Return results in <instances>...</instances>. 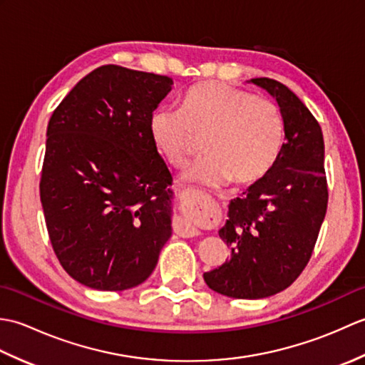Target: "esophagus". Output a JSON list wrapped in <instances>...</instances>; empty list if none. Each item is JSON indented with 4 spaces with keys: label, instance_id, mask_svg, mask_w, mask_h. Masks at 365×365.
Listing matches in <instances>:
<instances>
[{
    "label": "esophagus",
    "instance_id": "esophagus-1",
    "mask_svg": "<svg viewBox=\"0 0 365 365\" xmlns=\"http://www.w3.org/2000/svg\"><path fill=\"white\" fill-rule=\"evenodd\" d=\"M177 229H178V232H180L183 237H197V235H200V232L197 229H195V227H191L188 222H180L177 226Z\"/></svg>",
    "mask_w": 365,
    "mask_h": 365
}]
</instances>
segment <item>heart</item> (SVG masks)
Listing matches in <instances>:
<instances>
[{
    "label": "heart",
    "instance_id": "obj_1",
    "mask_svg": "<svg viewBox=\"0 0 365 365\" xmlns=\"http://www.w3.org/2000/svg\"><path fill=\"white\" fill-rule=\"evenodd\" d=\"M152 143L174 168H182L204 138L202 158L185 178L204 185L260 180L284 145V120L273 100L226 83H200L178 100V110L157 108L150 115Z\"/></svg>",
    "mask_w": 365,
    "mask_h": 365
}]
</instances>
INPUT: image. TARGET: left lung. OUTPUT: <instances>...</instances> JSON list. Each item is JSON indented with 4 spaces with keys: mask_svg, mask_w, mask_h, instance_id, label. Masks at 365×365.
<instances>
[{
    "mask_svg": "<svg viewBox=\"0 0 365 365\" xmlns=\"http://www.w3.org/2000/svg\"><path fill=\"white\" fill-rule=\"evenodd\" d=\"M251 81L276 98L285 143L269 173L230 200L220 230L230 257L204 273L212 290L238 299L267 298L297 281L312 257L328 207L320 123L285 84Z\"/></svg>",
    "mask_w": 365,
    "mask_h": 365,
    "instance_id": "obj_1",
    "label": "left lung"
}]
</instances>
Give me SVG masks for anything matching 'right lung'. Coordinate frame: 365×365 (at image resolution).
<instances>
[{
	"mask_svg": "<svg viewBox=\"0 0 365 365\" xmlns=\"http://www.w3.org/2000/svg\"><path fill=\"white\" fill-rule=\"evenodd\" d=\"M173 84L102 66L51 114L38 185L46 230L63 268L91 289L143 284L173 234V175L149 133Z\"/></svg>",
	"mask_w": 365,
	"mask_h": 365,
	"instance_id": "1",
	"label": "right lung"
}]
</instances>
